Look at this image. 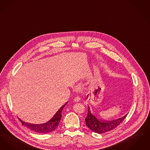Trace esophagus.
Masks as SVG:
<instances>
[{
  "label": "esophagus",
  "instance_id": "34e87169",
  "mask_svg": "<svg viewBox=\"0 0 150 150\" xmlns=\"http://www.w3.org/2000/svg\"><path fill=\"white\" fill-rule=\"evenodd\" d=\"M80 100H81V98H79V97H78V96H77V97H76V98H74V102H76V103L79 102Z\"/></svg>",
  "mask_w": 150,
  "mask_h": 150
}]
</instances>
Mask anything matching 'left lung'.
Returning a JSON list of instances; mask_svg holds the SVG:
<instances>
[{"label": "left lung", "mask_w": 150, "mask_h": 150, "mask_svg": "<svg viewBox=\"0 0 150 150\" xmlns=\"http://www.w3.org/2000/svg\"><path fill=\"white\" fill-rule=\"evenodd\" d=\"M127 114L124 117L111 121H104L100 120L93 114L90 111V107L88 106L87 116L85 119L86 124L89 129L97 133H104L113 130L120 124L127 117Z\"/></svg>", "instance_id": "1"}]
</instances>
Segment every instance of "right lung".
<instances>
[{
    "mask_svg": "<svg viewBox=\"0 0 150 150\" xmlns=\"http://www.w3.org/2000/svg\"><path fill=\"white\" fill-rule=\"evenodd\" d=\"M67 103L68 102L66 103L65 104L63 105L50 120H49L47 122L44 124H30L22 121L21 119H20V118L18 119L22 124L25 125L31 130H33V132H35L36 133H40V134L49 133L55 130L58 126L59 122L62 117V111L63 110V108L65 107V105L67 104Z\"/></svg>",
    "mask_w": 150,
    "mask_h": 150,
    "instance_id": "add662e5",
    "label": "right lung"
}]
</instances>
